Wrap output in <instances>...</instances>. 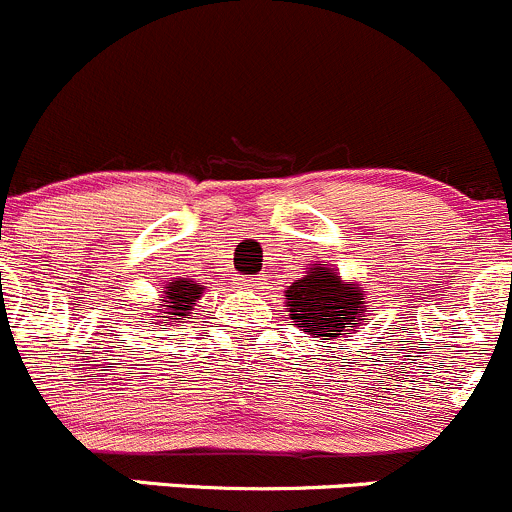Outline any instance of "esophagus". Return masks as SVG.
Returning <instances> with one entry per match:
<instances>
[{"label": "esophagus", "instance_id": "34e87169", "mask_svg": "<svg viewBox=\"0 0 512 512\" xmlns=\"http://www.w3.org/2000/svg\"><path fill=\"white\" fill-rule=\"evenodd\" d=\"M267 285L265 275H255V277H240V287L242 289H262Z\"/></svg>", "mask_w": 512, "mask_h": 512}]
</instances>
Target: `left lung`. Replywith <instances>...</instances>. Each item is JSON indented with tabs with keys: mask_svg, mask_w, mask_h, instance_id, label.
<instances>
[{
	"mask_svg": "<svg viewBox=\"0 0 512 512\" xmlns=\"http://www.w3.org/2000/svg\"><path fill=\"white\" fill-rule=\"evenodd\" d=\"M285 307L299 332L329 342L356 332L369 312L361 285L342 280L329 265H309L307 272L285 289Z\"/></svg>",
	"mask_w": 512,
	"mask_h": 512,
	"instance_id": "left-lung-1",
	"label": "left lung"
}]
</instances>
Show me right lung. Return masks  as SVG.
<instances>
[{
  "instance_id": "1",
  "label": "right lung",
  "mask_w": 512,
  "mask_h": 512,
  "mask_svg": "<svg viewBox=\"0 0 512 512\" xmlns=\"http://www.w3.org/2000/svg\"><path fill=\"white\" fill-rule=\"evenodd\" d=\"M205 287L200 282L188 280V277H173L160 294V307L156 309L158 327L178 324L180 319H190L195 304L203 297Z\"/></svg>"
}]
</instances>
